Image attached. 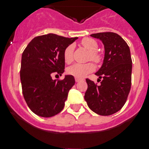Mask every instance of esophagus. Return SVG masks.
<instances>
[{"mask_svg": "<svg viewBox=\"0 0 149 149\" xmlns=\"http://www.w3.org/2000/svg\"><path fill=\"white\" fill-rule=\"evenodd\" d=\"M75 80H76V82H79V81H81V79L77 78V77H76V78H75Z\"/></svg>", "mask_w": 149, "mask_h": 149, "instance_id": "34e87169", "label": "esophagus"}]
</instances>
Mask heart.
Wrapping results in <instances>:
<instances>
[{"label": "heart", "instance_id": "obj_1", "mask_svg": "<svg viewBox=\"0 0 149 149\" xmlns=\"http://www.w3.org/2000/svg\"><path fill=\"white\" fill-rule=\"evenodd\" d=\"M82 45L86 47V49L91 51L90 57L93 61L98 63L101 61V56L98 54L96 51L98 49V43L95 40L91 38H85L81 42ZM74 46L73 45H70L65 48L63 51V58L66 63H70L72 60V52H73ZM95 70V66L92 63H75L67 70L69 75H72L77 78L82 79L90 73Z\"/></svg>", "mask_w": 149, "mask_h": 149}]
</instances>
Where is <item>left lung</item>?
Wrapping results in <instances>:
<instances>
[{"label":"left lung","instance_id":"left-lung-1","mask_svg":"<svg viewBox=\"0 0 149 149\" xmlns=\"http://www.w3.org/2000/svg\"><path fill=\"white\" fill-rule=\"evenodd\" d=\"M104 45V58L95 75L102 79L101 85L86 79L88 88L85 100L95 113L108 116L123 107L130 93L132 80V59L127 42L114 32H100L91 35Z\"/></svg>","mask_w":149,"mask_h":149}]
</instances>
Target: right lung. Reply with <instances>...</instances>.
Masks as SVG:
<instances>
[{"mask_svg":"<svg viewBox=\"0 0 149 149\" xmlns=\"http://www.w3.org/2000/svg\"><path fill=\"white\" fill-rule=\"evenodd\" d=\"M55 34L37 36L22 54L20 79L23 97L30 110L38 116L51 117L64 107L68 92L75 84L72 75L52 79L51 74L64 72L65 48L77 39Z\"/></svg>","mask_w":149,"mask_h":149,"instance_id":"right-lung-1","label":"right lung"}]
</instances>
